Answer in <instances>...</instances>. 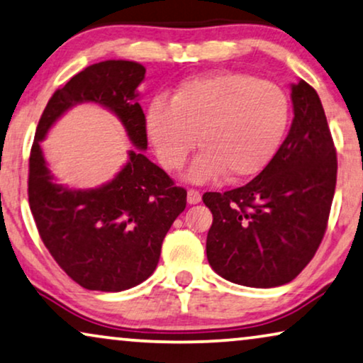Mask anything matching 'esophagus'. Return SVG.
<instances>
[{"mask_svg":"<svg viewBox=\"0 0 363 363\" xmlns=\"http://www.w3.org/2000/svg\"><path fill=\"white\" fill-rule=\"evenodd\" d=\"M186 200L190 205H196V203L201 201V193L198 190H193V188H190L186 193Z\"/></svg>","mask_w":363,"mask_h":363,"instance_id":"34e87169","label":"esophagus"}]
</instances>
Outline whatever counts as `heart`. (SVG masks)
Listing matches in <instances>:
<instances>
[{"label": "heart", "mask_w": 363, "mask_h": 363, "mask_svg": "<svg viewBox=\"0 0 363 363\" xmlns=\"http://www.w3.org/2000/svg\"><path fill=\"white\" fill-rule=\"evenodd\" d=\"M289 121V97L279 86L225 71L185 81L172 101H152L145 125L167 170H180L198 142L203 150L186 178L206 183L226 172L247 178L264 170L284 142Z\"/></svg>", "instance_id": "b5f03b06"}]
</instances>
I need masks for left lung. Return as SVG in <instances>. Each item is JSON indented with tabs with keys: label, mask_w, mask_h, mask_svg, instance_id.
<instances>
[{
	"label": "left lung",
	"mask_w": 363,
	"mask_h": 363,
	"mask_svg": "<svg viewBox=\"0 0 363 363\" xmlns=\"http://www.w3.org/2000/svg\"><path fill=\"white\" fill-rule=\"evenodd\" d=\"M291 91L294 118L269 165L245 186L203 195L213 213L208 262L235 284H287L324 238L337 182L334 140L314 87L299 79Z\"/></svg>",
	"instance_id": "1"
}]
</instances>
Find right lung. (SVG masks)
<instances>
[{
  "label": "right lung",
  "instance_id": "obj_1",
  "mask_svg": "<svg viewBox=\"0 0 363 363\" xmlns=\"http://www.w3.org/2000/svg\"><path fill=\"white\" fill-rule=\"evenodd\" d=\"M143 79L138 62L92 64L52 94L34 135L28 195L39 236L62 271L89 291H125L150 277L163 238L186 206V190L143 155L145 113L137 91ZM86 101L117 115L136 148L111 182L77 191L55 182L40 142L57 118Z\"/></svg>",
  "mask_w": 363,
  "mask_h": 363
}]
</instances>
